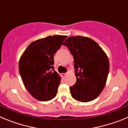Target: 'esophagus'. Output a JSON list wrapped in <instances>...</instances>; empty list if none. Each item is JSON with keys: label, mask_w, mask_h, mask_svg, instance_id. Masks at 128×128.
I'll return each instance as SVG.
<instances>
[{"label": "esophagus", "mask_w": 128, "mask_h": 128, "mask_svg": "<svg viewBox=\"0 0 128 128\" xmlns=\"http://www.w3.org/2000/svg\"><path fill=\"white\" fill-rule=\"evenodd\" d=\"M66 74H67L66 73H63V74H62V77L63 78H65V77L66 76Z\"/></svg>", "instance_id": "obj_1"}]
</instances>
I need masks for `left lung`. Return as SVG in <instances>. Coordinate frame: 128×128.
<instances>
[{
	"mask_svg": "<svg viewBox=\"0 0 128 128\" xmlns=\"http://www.w3.org/2000/svg\"><path fill=\"white\" fill-rule=\"evenodd\" d=\"M74 56L76 82L70 87L71 96L80 102L94 100L106 85L108 58L97 42L88 37L70 36L63 44Z\"/></svg>",
	"mask_w": 128,
	"mask_h": 128,
	"instance_id": "left-lung-1",
	"label": "left lung"
}]
</instances>
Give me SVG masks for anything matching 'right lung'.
<instances>
[{
    "label": "right lung",
    "instance_id": "obj_1",
    "mask_svg": "<svg viewBox=\"0 0 128 128\" xmlns=\"http://www.w3.org/2000/svg\"><path fill=\"white\" fill-rule=\"evenodd\" d=\"M66 36H48L33 42L19 60V72L25 87L37 100L47 101L56 97L61 77L54 70V55Z\"/></svg>",
    "mask_w": 128,
    "mask_h": 128
}]
</instances>
